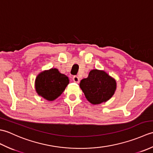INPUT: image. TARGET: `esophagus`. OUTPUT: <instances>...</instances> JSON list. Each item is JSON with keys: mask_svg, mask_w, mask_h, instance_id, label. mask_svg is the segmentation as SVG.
<instances>
[{"mask_svg": "<svg viewBox=\"0 0 153 153\" xmlns=\"http://www.w3.org/2000/svg\"><path fill=\"white\" fill-rule=\"evenodd\" d=\"M73 81H74V82L78 83L79 82V77H77V76H75L73 77Z\"/></svg>", "mask_w": 153, "mask_h": 153, "instance_id": "34e87169", "label": "esophagus"}]
</instances>
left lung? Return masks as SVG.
<instances>
[{"label":"left lung","instance_id":"8db88e82","mask_svg":"<svg viewBox=\"0 0 153 153\" xmlns=\"http://www.w3.org/2000/svg\"><path fill=\"white\" fill-rule=\"evenodd\" d=\"M86 99L93 105L108 100L116 89V80L103 70H92L79 83Z\"/></svg>","mask_w":153,"mask_h":153}]
</instances>
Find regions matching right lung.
<instances>
[{"label": "right lung", "mask_w": 153, "mask_h": 153, "mask_svg": "<svg viewBox=\"0 0 153 153\" xmlns=\"http://www.w3.org/2000/svg\"><path fill=\"white\" fill-rule=\"evenodd\" d=\"M68 83L69 79L66 75L60 73L56 68H51L38 75L35 87L39 95L52 101L63 93Z\"/></svg>", "instance_id": "add662e5"}]
</instances>
